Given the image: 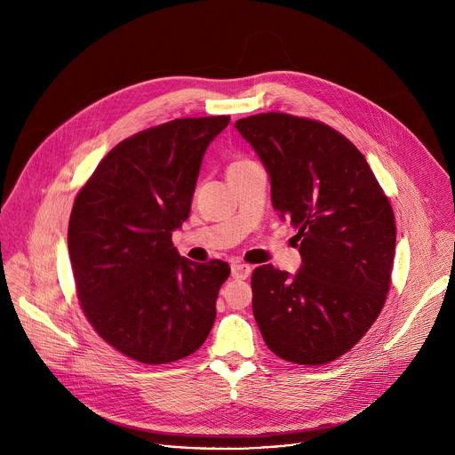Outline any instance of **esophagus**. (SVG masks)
<instances>
[{"label":"esophagus","instance_id":"obj_1","mask_svg":"<svg viewBox=\"0 0 455 455\" xmlns=\"http://www.w3.org/2000/svg\"><path fill=\"white\" fill-rule=\"evenodd\" d=\"M250 274H251V268L248 265H244V263H234L232 265V277L234 279L244 281V279L250 277Z\"/></svg>","mask_w":455,"mask_h":455}]
</instances>
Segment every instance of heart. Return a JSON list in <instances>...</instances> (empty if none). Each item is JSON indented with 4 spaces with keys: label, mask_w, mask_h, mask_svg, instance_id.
Returning <instances> with one entry per match:
<instances>
[{
    "label": "heart",
    "mask_w": 455,
    "mask_h": 455,
    "mask_svg": "<svg viewBox=\"0 0 455 455\" xmlns=\"http://www.w3.org/2000/svg\"><path fill=\"white\" fill-rule=\"evenodd\" d=\"M248 164H251L250 160H234L232 164H230V167H228V172H232V171H237V169H241V167H244V165H248Z\"/></svg>",
    "instance_id": "1"
}]
</instances>
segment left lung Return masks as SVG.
Listing matches in <instances>:
<instances>
[{
  "label": "left lung",
  "instance_id": "8db88e82",
  "mask_svg": "<svg viewBox=\"0 0 455 455\" xmlns=\"http://www.w3.org/2000/svg\"><path fill=\"white\" fill-rule=\"evenodd\" d=\"M261 158L272 205L299 230L295 275L251 274V309L272 353L322 365L347 353L379 315L396 248L395 214L363 155L333 127L286 113L235 122Z\"/></svg>",
  "mask_w": 455,
  "mask_h": 455
}]
</instances>
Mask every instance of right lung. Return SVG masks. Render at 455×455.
Returning a JSON list of instances; mask_svg holds the SVG:
<instances>
[{"label":"right lung","instance_id":"add662e5","mask_svg":"<svg viewBox=\"0 0 455 455\" xmlns=\"http://www.w3.org/2000/svg\"><path fill=\"white\" fill-rule=\"evenodd\" d=\"M230 116L176 118L115 146L79 190L68 251L81 307L122 355L158 365L198 351L230 275L196 265L171 237L188 218L209 144Z\"/></svg>","mask_w":455,"mask_h":455}]
</instances>
